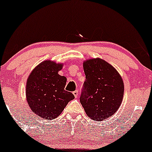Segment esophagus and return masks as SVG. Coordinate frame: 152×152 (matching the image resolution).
<instances>
[{"instance_id": "obj_1", "label": "esophagus", "mask_w": 152, "mask_h": 152, "mask_svg": "<svg viewBox=\"0 0 152 152\" xmlns=\"http://www.w3.org/2000/svg\"><path fill=\"white\" fill-rule=\"evenodd\" d=\"M73 95L75 96V98L78 97V96H79V93H78L77 90H76V91H75L74 92H73Z\"/></svg>"}]
</instances>
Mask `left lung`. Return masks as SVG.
Segmentation results:
<instances>
[{"instance_id":"8db88e82","label":"left lung","mask_w":152,"mask_h":152,"mask_svg":"<svg viewBox=\"0 0 152 152\" xmlns=\"http://www.w3.org/2000/svg\"><path fill=\"white\" fill-rule=\"evenodd\" d=\"M86 80L80 102L90 118L102 121L117 111L123 99L122 77L110 64L102 58L83 62Z\"/></svg>"}]
</instances>
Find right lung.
I'll return each mask as SVG.
<instances>
[{"instance_id":"obj_1","label":"right lung","mask_w":152,"mask_h":152,"mask_svg":"<svg viewBox=\"0 0 152 152\" xmlns=\"http://www.w3.org/2000/svg\"><path fill=\"white\" fill-rule=\"evenodd\" d=\"M62 67V64L46 60L37 65L27 79L28 105L36 116L43 120L56 118L75 98L71 92L64 90L66 78L58 74Z\"/></svg>"}]
</instances>
